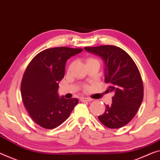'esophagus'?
Here are the masks:
<instances>
[{"mask_svg": "<svg viewBox=\"0 0 160 160\" xmlns=\"http://www.w3.org/2000/svg\"><path fill=\"white\" fill-rule=\"evenodd\" d=\"M80 100L82 101V102H91V101H92V99H91V98H87V97H82L80 99Z\"/></svg>", "mask_w": 160, "mask_h": 160, "instance_id": "1", "label": "esophagus"}]
</instances>
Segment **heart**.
Wrapping results in <instances>:
<instances>
[{"mask_svg":"<svg viewBox=\"0 0 160 160\" xmlns=\"http://www.w3.org/2000/svg\"><path fill=\"white\" fill-rule=\"evenodd\" d=\"M92 60H96V59H94V58H88V59L87 60V63L88 62V61H92ZM73 63H71L70 66H69V67H68V70H71V68H72V66H73Z\"/></svg>","mask_w":160,"mask_h":160,"instance_id":"obj_1","label":"heart"}]
</instances>
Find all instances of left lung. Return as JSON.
Segmentation results:
<instances>
[{
  "label": "left lung",
  "mask_w": 160,
  "mask_h": 160,
  "mask_svg": "<svg viewBox=\"0 0 160 160\" xmlns=\"http://www.w3.org/2000/svg\"><path fill=\"white\" fill-rule=\"evenodd\" d=\"M84 48L104 59L105 83L109 84L108 91L114 94L112 105L106 106L104 113L98 119L108 128H121L134 117L143 100V82L138 68L131 56L117 46Z\"/></svg>",
  "instance_id": "left-lung-1"
}]
</instances>
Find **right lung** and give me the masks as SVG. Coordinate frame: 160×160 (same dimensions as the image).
<instances>
[{
	"label": "right lung",
	"instance_id": "add662e5",
	"mask_svg": "<svg viewBox=\"0 0 160 160\" xmlns=\"http://www.w3.org/2000/svg\"><path fill=\"white\" fill-rule=\"evenodd\" d=\"M82 48L61 46L38 53L27 66L21 84L24 107L32 119L45 129L66 121L78 103L77 99L58 97V82L65 74L66 62Z\"/></svg>",
	"mask_w": 160,
	"mask_h": 160
}]
</instances>
